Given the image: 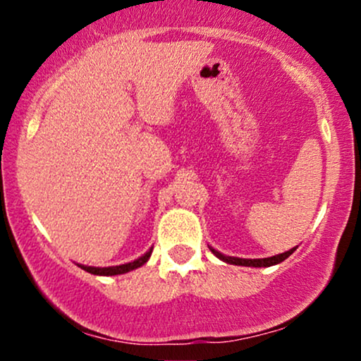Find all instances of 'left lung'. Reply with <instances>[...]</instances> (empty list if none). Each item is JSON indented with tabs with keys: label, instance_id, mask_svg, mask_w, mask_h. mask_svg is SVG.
<instances>
[{
	"label": "left lung",
	"instance_id": "left-lung-1",
	"mask_svg": "<svg viewBox=\"0 0 361 361\" xmlns=\"http://www.w3.org/2000/svg\"><path fill=\"white\" fill-rule=\"evenodd\" d=\"M295 247H297V246H295ZM295 247H292V250H290V251L281 252V255L271 256V258H258V259H246V258H235V256H226V255H222V252L215 251L214 247H210V251H212L214 255L217 256L219 259L226 261V263H229V264H238V267H255V268H261V267H273V264L281 263V261L287 259L288 256L292 255L293 251H295Z\"/></svg>",
	"mask_w": 361,
	"mask_h": 361
}]
</instances>
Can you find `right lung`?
I'll return each instance as SVG.
<instances>
[{
	"instance_id": "right-lung-1",
	"label": "right lung",
	"mask_w": 361,
	"mask_h": 361,
	"mask_svg": "<svg viewBox=\"0 0 361 361\" xmlns=\"http://www.w3.org/2000/svg\"><path fill=\"white\" fill-rule=\"evenodd\" d=\"M151 252L152 250H149L146 255H142L140 258L130 261V263L126 264H118V267H106V268H97V267H86V264H78L81 270L91 273V275H102V276H111V275H122V273L132 271L135 268L142 267L144 263H147V259L151 258Z\"/></svg>"
}]
</instances>
